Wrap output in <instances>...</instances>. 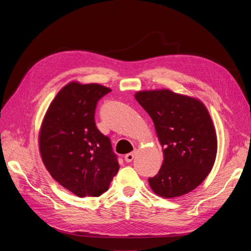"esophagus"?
<instances>
[{"mask_svg": "<svg viewBox=\"0 0 251 251\" xmlns=\"http://www.w3.org/2000/svg\"><path fill=\"white\" fill-rule=\"evenodd\" d=\"M135 155H136V150H134L133 151H131V153H128V154H126V156H125V160L126 161V162H131L133 159L135 158Z\"/></svg>", "mask_w": 251, "mask_h": 251, "instance_id": "1", "label": "esophagus"}]
</instances>
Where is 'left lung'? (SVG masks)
I'll use <instances>...</instances> for the list:
<instances>
[{"instance_id":"1","label":"left lung","mask_w":251,"mask_h":251,"mask_svg":"<svg viewBox=\"0 0 251 251\" xmlns=\"http://www.w3.org/2000/svg\"><path fill=\"white\" fill-rule=\"evenodd\" d=\"M135 98L153 120L163 149L161 168L149 178L151 188L166 199L194 191L217 156V135L207 109L196 98L166 89L140 91Z\"/></svg>"}]
</instances>
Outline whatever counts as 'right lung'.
Masks as SVG:
<instances>
[{"instance_id": "obj_1", "label": "right lung", "mask_w": 251, "mask_h": 251, "mask_svg": "<svg viewBox=\"0 0 251 251\" xmlns=\"http://www.w3.org/2000/svg\"><path fill=\"white\" fill-rule=\"evenodd\" d=\"M111 89L72 81L50 103L41 126L43 162L53 179L77 197H98L108 191L119 170L108 136L98 130L95 110Z\"/></svg>"}]
</instances>
